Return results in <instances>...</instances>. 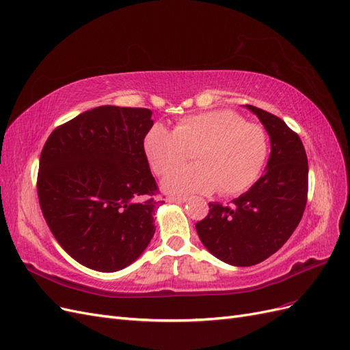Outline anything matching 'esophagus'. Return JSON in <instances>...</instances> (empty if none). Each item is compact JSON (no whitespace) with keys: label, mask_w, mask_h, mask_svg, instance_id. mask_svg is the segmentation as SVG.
<instances>
[{"label":"esophagus","mask_w":350,"mask_h":350,"mask_svg":"<svg viewBox=\"0 0 350 350\" xmlns=\"http://www.w3.org/2000/svg\"><path fill=\"white\" fill-rule=\"evenodd\" d=\"M167 203H176V204H183L187 201V197H167L166 198Z\"/></svg>","instance_id":"34e87169"}]
</instances>
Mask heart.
Listing matches in <instances>:
<instances>
[{
  "label": "heart",
  "mask_w": 350,
  "mask_h": 350,
  "mask_svg": "<svg viewBox=\"0 0 350 350\" xmlns=\"http://www.w3.org/2000/svg\"><path fill=\"white\" fill-rule=\"evenodd\" d=\"M144 154L157 175H167L191 151L197 164L163 179L167 194L247 191L261 175L269 156V137L258 124L234 111H208L179 120L174 131L154 124L143 140Z\"/></svg>",
  "instance_id": "obj_1"
}]
</instances>
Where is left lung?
I'll use <instances>...</instances> for the list:
<instances>
[{
	"mask_svg": "<svg viewBox=\"0 0 350 350\" xmlns=\"http://www.w3.org/2000/svg\"><path fill=\"white\" fill-rule=\"evenodd\" d=\"M245 108L270 137L266 172L232 204L208 203V215L196 225L203 245L238 267L258 264L283 247L299 225L308 194V159L299 135L276 115Z\"/></svg>",
	"mask_w": 350,
	"mask_h": 350,
	"instance_id": "1",
	"label": "left lung"
}]
</instances>
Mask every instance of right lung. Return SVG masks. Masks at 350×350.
<instances>
[{"mask_svg":"<svg viewBox=\"0 0 350 350\" xmlns=\"http://www.w3.org/2000/svg\"><path fill=\"white\" fill-rule=\"evenodd\" d=\"M146 108L86 111L51 133L42 149L38 197L59 245L92 270L112 273L139 258L154 235L157 185L143 140Z\"/></svg>","mask_w":350,"mask_h":350,"instance_id":"1","label":"right lung"}]
</instances>
